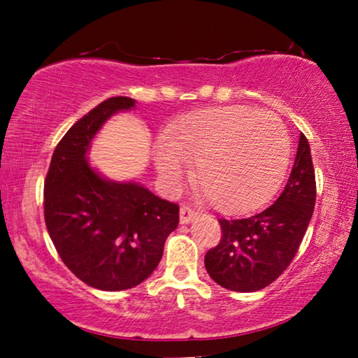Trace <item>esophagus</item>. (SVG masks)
<instances>
[{
    "instance_id": "esophagus-1",
    "label": "esophagus",
    "mask_w": 358,
    "mask_h": 358,
    "mask_svg": "<svg viewBox=\"0 0 358 358\" xmlns=\"http://www.w3.org/2000/svg\"><path fill=\"white\" fill-rule=\"evenodd\" d=\"M197 217H199L197 210L189 207V205H184V207L180 208V223H182V224H187L190 222H194V220Z\"/></svg>"
}]
</instances>
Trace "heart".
I'll return each mask as SVG.
<instances>
[{
  "label": "heart",
  "mask_w": 358,
  "mask_h": 358,
  "mask_svg": "<svg viewBox=\"0 0 358 358\" xmlns=\"http://www.w3.org/2000/svg\"><path fill=\"white\" fill-rule=\"evenodd\" d=\"M195 163L194 180L215 207L243 212L271 197L290 163V135L271 112L244 106L180 117L155 145V164L176 185Z\"/></svg>",
  "instance_id": "b5f03b06"
}]
</instances>
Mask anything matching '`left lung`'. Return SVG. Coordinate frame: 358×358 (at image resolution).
<instances>
[{
    "label": "left lung",
    "instance_id": "obj_1",
    "mask_svg": "<svg viewBox=\"0 0 358 358\" xmlns=\"http://www.w3.org/2000/svg\"><path fill=\"white\" fill-rule=\"evenodd\" d=\"M316 202L311 150L300 134L290 178L272 205L243 218H220L222 239L205 254V268L218 285L257 292L282 275L305 236Z\"/></svg>",
    "mask_w": 358,
    "mask_h": 358
}]
</instances>
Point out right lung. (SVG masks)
Returning <instances> with one entry per match:
<instances>
[{
	"label": "right lung",
	"mask_w": 358,
	"mask_h": 358,
	"mask_svg": "<svg viewBox=\"0 0 358 358\" xmlns=\"http://www.w3.org/2000/svg\"><path fill=\"white\" fill-rule=\"evenodd\" d=\"M135 99L110 97L81 117L53 151L43 184V215L57 252L97 290H129L146 280L178 228L179 205L143 184L106 179L87 161L101 127Z\"/></svg>",
	"instance_id": "add662e5"
}]
</instances>
